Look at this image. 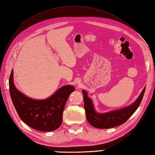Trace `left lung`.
<instances>
[{
    "label": "left lung",
    "instance_id": "obj_1",
    "mask_svg": "<svg viewBox=\"0 0 155 155\" xmlns=\"http://www.w3.org/2000/svg\"><path fill=\"white\" fill-rule=\"evenodd\" d=\"M145 88L146 87L143 88L137 99L129 106L104 113H97L95 110L93 101L88 97L87 91L83 90L84 108L88 123L98 128H113L124 123L139 108L143 98Z\"/></svg>",
    "mask_w": 155,
    "mask_h": 155
}]
</instances>
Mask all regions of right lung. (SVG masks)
I'll return each instance as SVG.
<instances>
[{"instance_id":"1","label":"right lung","mask_w":155,"mask_h":155,"mask_svg":"<svg viewBox=\"0 0 155 155\" xmlns=\"http://www.w3.org/2000/svg\"><path fill=\"white\" fill-rule=\"evenodd\" d=\"M9 91L12 103L21 119L33 129L48 132L61 127L65 104L69 95L74 91V87L72 85H64L46 99H33L16 88L12 69L9 78Z\"/></svg>"}]
</instances>
